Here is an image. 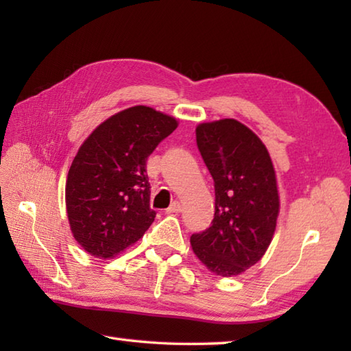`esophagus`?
Segmentation results:
<instances>
[{"instance_id":"esophagus-1","label":"esophagus","mask_w":351,"mask_h":351,"mask_svg":"<svg viewBox=\"0 0 351 351\" xmlns=\"http://www.w3.org/2000/svg\"><path fill=\"white\" fill-rule=\"evenodd\" d=\"M169 214H173V213H181L182 211V206H181V204L178 202V200H175L173 204H171L167 210H166Z\"/></svg>"}]
</instances>
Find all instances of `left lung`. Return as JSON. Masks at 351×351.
<instances>
[{
  "instance_id": "8db88e82",
  "label": "left lung",
  "mask_w": 351,
  "mask_h": 351,
  "mask_svg": "<svg viewBox=\"0 0 351 351\" xmlns=\"http://www.w3.org/2000/svg\"><path fill=\"white\" fill-rule=\"evenodd\" d=\"M199 152L214 180L211 226L193 234V252L223 278L255 265L271 243L279 214L274 167L255 132L235 119L200 123Z\"/></svg>"
}]
</instances>
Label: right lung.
<instances>
[{
    "label": "right lung",
    "mask_w": 351,
    "mask_h": 351,
    "mask_svg": "<svg viewBox=\"0 0 351 351\" xmlns=\"http://www.w3.org/2000/svg\"><path fill=\"white\" fill-rule=\"evenodd\" d=\"M176 126V119L136 106L107 119L81 145L66 181V210L73 238L90 255L113 258L152 225L146 161Z\"/></svg>",
    "instance_id": "obj_1"
}]
</instances>
